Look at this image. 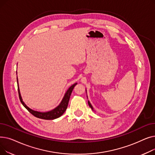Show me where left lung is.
<instances>
[{
    "mask_svg": "<svg viewBox=\"0 0 155 155\" xmlns=\"http://www.w3.org/2000/svg\"><path fill=\"white\" fill-rule=\"evenodd\" d=\"M88 105H89V106H90V107L94 110V109H93V107H92V105H91V102H89V101H88Z\"/></svg>",
    "mask_w": 155,
    "mask_h": 155,
    "instance_id": "1",
    "label": "left lung"
}]
</instances>
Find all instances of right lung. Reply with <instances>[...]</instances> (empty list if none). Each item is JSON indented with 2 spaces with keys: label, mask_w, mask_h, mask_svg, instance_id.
Wrapping results in <instances>:
<instances>
[{
  "label": "right lung",
  "mask_w": 155,
  "mask_h": 155,
  "mask_svg": "<svg viewBox=\"0 0 155 155\" xmlns=\"http://www.w3.org/2000/svg\"><path fill=\"white\" fill-rule=\"evenodd\" d=\"M17 82H18V93H19V99L21 101V102L22 104L24 105V107H25L31 114L33 115L34 116L39 118V119H46V120H53L56 118H58L61 116L63 115V114L65 112V110H67V108L68 107V102L70 100V97L71 95V94L73 91V89L74 88V87L77 84V83H75L73 85H72L67 91V92L65 93L63 99H62L61 103L59 105H58L55 109L48 111L46 112H38L36 110H32L29 107H28L27 105L24 104V102L22 101V97L20 94L19 91V85H18V80L17 77Z\"/></svg>",
  "instance_id": "right-lung-1"
}]
</instances>
